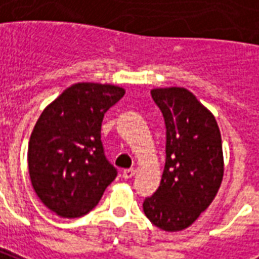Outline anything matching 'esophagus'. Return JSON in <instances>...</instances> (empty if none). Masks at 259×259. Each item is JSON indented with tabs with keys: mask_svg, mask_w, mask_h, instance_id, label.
<instances>
[{
	"mask_svg": "<svg viewBox=\"0 0 259 259\" xmlns=\"http://www.w3.org/2000/svg\"><path fill=\"white\" fill-rule=\"evenodd\" d=\"M135 174H137V169H135V168L124 169V171H122V178L130 179V178H132V177H134Z\"/></svg>",
	"mask_w": 259,
	"mask_h": 259,
	"instance_id": "34e87169",
	"label": "esophagus"
}]
</instances>
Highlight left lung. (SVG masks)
I'll return each mask as SVG.
<instances>
[{
	"label": "left lung",
	"instance_id": "8db88e82",
	"mask_svg": "<svg viewBox=\"0 0 259 259\" xmlns=\"http://www.w3.org/2000/svg\"><path fill=\"white\" fill-rule=\"evenodd\" d=\"M167 128L165 165L156 193L143 201L153 225L179 232L208 208L224 178V152L214 114L182 87L154 88Z\"/></svg>",
	"mask_w": 259,
	"mask_h": 259
}]
</instances>
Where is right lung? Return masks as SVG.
Masks as SVG:
<instances>
[{"label":"right lung","mask_w":259,"mask_h":259,"mask_svg":"<svg viewBox=\"0 0 259 259\" xmlns=\"http://www.w3.org/2000/svg\"><path fill=\"white\" fill-rule=\"evenodd\" d=\"M125 90L77 82L45 107L30 135L27 164L34 192L62 218L94 208L117 171L103 154V116Z\"/></svg>","instance_id":"add662e5"}]
</instances>
